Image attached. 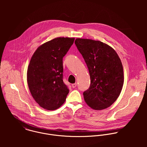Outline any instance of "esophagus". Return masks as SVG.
Returning <instances> with one entry per match:
<instances>
[{"instance_id":"34e87169","label":"esophagus","mask_w":147,"mask_h":147,"mask_svg":"<svg viewBox=\"0 0 147 147\" xmlns=\"http://www.w3.org/2000/svg\"><path fill=\"white\" fill-rule=\"evenodd\" d=\"M76 86H77V84H76V83H74V84H72V87L74 88H75Z\"/></svg>"}]
</instances>
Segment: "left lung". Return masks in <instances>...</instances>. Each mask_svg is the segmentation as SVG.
Listing matches in <instances>:
<instances>
[{"label": "left lung", "mask_w": 147, "mask_h": 147, "mask_svg": "<svg viewBox=\"0 0 147 147\" xmlns=\"http://www.w3.org/2000/svg\"><path fill=\"white\" fill-rule=\"evenodd\" d=\"M75 43L88 68L90 85L83 93L85 102L94 110L110 106L119 97L124 83L123 69L116 51L100 41L76 38Z\"/></svg>", "instance_id": "left-lung-1"}]
</instances>
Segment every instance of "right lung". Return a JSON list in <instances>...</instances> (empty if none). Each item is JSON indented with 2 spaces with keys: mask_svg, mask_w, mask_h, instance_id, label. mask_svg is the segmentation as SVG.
<instances>
[{
  "mask_svg": "<svg viewBox=\"0 0 147 147\" xmlns=\"http://www.w3.org/2000/svg\"><path fill=\"white\" fill-rule=\"evenodd\" d=\"M74 38L57 37L40 46L32 55L27 70V82L36 102L44 109H58L69 89L63 81V58Z\"/></svg>",
  "mask_w": 147,
  "mask_h": 147,
  "instance_id": "right-lung-1",
  "label": "right lung"
}]
</instances>
